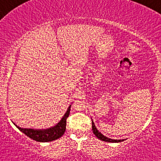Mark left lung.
Returning a JSON list of instances; mask_svg holds the SVG:
<instances>
[{"label":"left lung","mask_w":161,"mask_h":161,"mask_svg":"<svg viewBox=\"0 0 161 161\" xmlns=\"http://www.w3.org/2000/svg\"><path fill=\"white\" fill-rule=\"evenodd\" d=\"M92 130H93V132L94 134L95 135L96 137L97 138H99L100 140H101V141H104V142H123L124 141V140H117V139H111V138H109L108 137H106V136H104V135L101 134V132H100L98 130H97V128H96V126L95 125V123H94V122L92 121Z\"/></svg>","instance_id":"8db88e82"}]
</instances>
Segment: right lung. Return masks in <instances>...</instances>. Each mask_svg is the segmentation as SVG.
Listing matches in <instances>:
<instances>
[{
  "instance_id": "obj_1",
  "label": "right lung",
  "mask_w": 161,
  "mask_h": 161,
  "mask_svg": "<svg viewBox=\"0 0 161 161\" xmlns=\"http://www.w3.org/2000/svg\"><path fill=\"white\" fill-rule=\"evenodd\" d=\"M70 107L69 106L66 114L60 122L54 126L51 127L49 129H24L16 125L15 123H14L16 125V128L19 129L23 133H24L28 137L32 138V140H35L36 142H51L53 140H56L57 138H60L64 134L66 131V119L69 115Z\"/></svg>"
}]
</instances>
